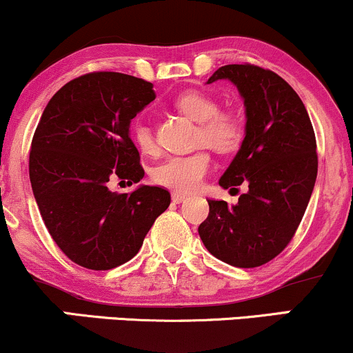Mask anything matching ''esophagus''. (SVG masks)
Instances as JSON below:
<instances>
[{"instance_id":"34e87169","label":"esophagus","mask_w":353,"mask_h":353,"mask_svg":"<svg viewBox=\"0 0 353 353\" xmlns=\"http://www.w3.org/2000/svg\"><path fill=\"white\" fill-rule=\"evenodd\" d=\"M171 197H172L174 204H181V202L185 201V197L188 196H185V194H181V192H172Z\"/></svg>"}]
</instances>
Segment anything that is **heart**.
<instances>
[{
  "mask_svg": "<svg viewBox=\"0 0 353 353\" xmlns=\"http://www.w3.org/2000/svg\"><path fill=\"white\" fill-rule=\"evenodd\" d=\"M176 108L189 119L199 123L197 143L205 144L219 152L236 151L245 136V125L242 117L234 111H219L216 98L208 92L189 89L176 98ZM131 136L141 152H156V141L148 124H132ZM210 169V156L205 151L168 156L154 165L151 177L163 188L190 192L201 185L202 179Z\"/></svg>",
  "mask_w": 353,
  "mask_h": 353,
  "instance_id": "obj_1",
  "label": "heart"
}]
</instances>
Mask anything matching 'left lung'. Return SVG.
<instances>
[{
	"instance_id": "left-lung-1",
	"label": "left lung",
	"mask_w": 353,
	"mask_h": 353,
	"mask_svg": "<svg viewBox=\"0 0 353 353\" xmlns=\"http://www.w3.org/2000/svg\"><path fill=\"white\" fill-rule=\"evenodd\" d=\"M234 83L244 99L245 137L219 184L249 190L236 205L208 201L199 225L205 249L242 269L267 264L292 241L317 179V143L297 92L274 71L228 64L210 76Z\"/></svg>"
}]
</instances>
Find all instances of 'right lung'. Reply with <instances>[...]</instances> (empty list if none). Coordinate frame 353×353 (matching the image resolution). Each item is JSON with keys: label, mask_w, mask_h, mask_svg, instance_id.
Segmentation results:
<instances>
[{"label": "right lung", "mask_w": 353, "mask_h": 353, "mask_svg": "<svg viewBox=\"0 0 353 353\" xmlns=\"http://www.w3.org/2000/svg\"><path fill=\"white\" fill-rule=\"evenodd\" d=\"M152 84L123 72H89L70 81L44 108L30 151L36 204L52 241L72 262L109 270L139 252L171 194L139 185L108 189L109 177H144L129 124L151 101Z\"/></svg>", "instance_id": "1"}]
</instances>
